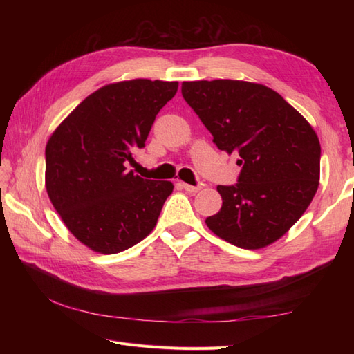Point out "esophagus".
I'll return each mask as SVG.
<instances>
[{
  "label": "esophagus",
  "mask_w": 354,
  "mask_h": 354,
  "mask_svg": "<svg viewBox=\"0 0 354 354\" xmlns=\"http://www.w3.org/2000/svg\"><path fill=\"white\" fill-rule=\"evenodd\" d=\"M181 187H183L185 192H189V193H198L202 189L201 185H190V184H185V183H183Z\"/></svg>",
  "instance_id": "obj_1"
}]
</instances>
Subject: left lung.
Listing matches in <instances>:
<instances>
[{"instance_id": "obj_1", "label": "left lung", "mask_w": 354, "mask_h": 354, "mask_svg": "<svg viewBox=\"0 0 354 354\" xmlns=\"http://www.w3.org/2000/svg\"><path fill=\"white\" fill-rule=\"evenodd\" d=\"M183 97L225 152L242 165L234 185H217L216 236L243 250L284 236L318 190L321 146L307 120L265 85L243 80L184 82Z\"/></svg>"}]
</instances>
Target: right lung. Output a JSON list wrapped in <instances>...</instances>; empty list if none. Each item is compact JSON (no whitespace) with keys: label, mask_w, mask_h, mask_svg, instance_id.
I'll return each mask as SVG.
<instances>
[{"label":"right lung","mask_w":354,"mask_h":354,"mask_svg":"<svg viewBox=\"0 0 354 354\" xmlns=\"http://www.w3.org/2000/svg\"><path fill=\"white\" fill-rule=\"evenodd\" d=\"M178 82L124 80L88 95L45 147V187L66 228L100 254L137 245L155 228L170 181L133 175L126 164L142 149Z\"/></svg>","instance_id":"1"}]
</instances>
